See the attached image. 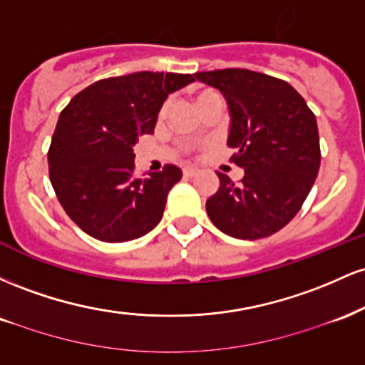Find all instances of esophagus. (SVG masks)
I'll return each instance as SVG.
<instances>
[{
	"mask_svg": "<svg viewBox=\"0 0 365 365\" xmlns=\"http://www.w3.org/2000/svg\"><path fill=\"white\" fill-rule=\"evenodd\" d=\"M183 175H185L187 178L197 177V175H199V170H197V168H185V170H183Z\"/></svg>",
	"mask_w": 365,
	"mask_h": 365,
	"instance_id": "34e87169",
	"label": "esophagus"
}]
</instances>
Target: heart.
I'll use <instances>...</instances> for the list:
<instances>
[{"mask_svg": "<svg viewBox=\"0 0 365 365\" xmlns=\"http://www.w3.org/2000/svg\"><path fill=\"white\" fill-rule=\"evenodd\" d=\"M211 96H217V92L211 91V89H202V91H199V92H197V94H195V104H200V103L204 101V99L211 98ZM166 111H168V104H165V106H163L161 116H165Z\"/></svg>", "mask_w": 365, "mask_h": 365, "instance_id": "b5f03b06", "label": "heart"}]
</instances>
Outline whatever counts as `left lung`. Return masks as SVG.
Instances as JSON below:
<instances>
[{
	"label": "left lung",
	"mask_w": 365,
	"mask_h": 365,
	"mask_svg": "<svg viewBox=\"0 0 365 365\" xmlns=\"http://www.w3.org/2000/svg\"><path fill=\"white\" fill-rule=\"evenodd\" d=\"M223 94L230 113L228 148L245 175L235 185L217 171L220 187L206 202L216 228L240 240L269 237L293 220L321 165L314 113L288 82L245 68L199 72Z\"/></svg>",
	"instance_id": "8db88e82"
}]
</instances>
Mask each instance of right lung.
Segmentation results:
<instances>
[{"instance_id": "1", "label": "right lung", "mask_w": 365, "mask_h": 365, "mask_svg": "<svg viewBox=\"0 0 365 365\" xmlns=\"http://www.w3.org/2000/svg\"><path fill=\"white\" fill-rule=\"evenodd\" d=\"M195 75L137 72L94 82L58 118L48 153L49 178L66 215L108 244L144 237L161 221L182 170L133 177V148L153 133L171 92Z\"/></svg>"}]
</instances>
